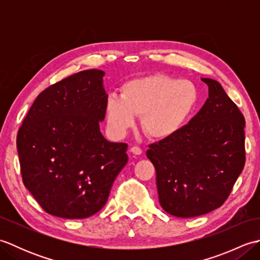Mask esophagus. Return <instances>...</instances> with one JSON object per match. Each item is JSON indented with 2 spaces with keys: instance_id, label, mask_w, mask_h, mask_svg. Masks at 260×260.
Here are the masks:
<instances>
[{
  "instance_id": "1",
  "label": "esophagus",
  "mask_w": 260,
  "mask_h": 260,
  "mask_svg": "<svg viewBox=\"0 0 260 260\" xmlns=\"http://www.w3.org/2000/svg\"><path fill=\"white\" fill-rule=\"evenodd\" d=\"M129 151L133 154H136V155H141L142 154V148L139 146H132Z\"/></svg>"
}]
</instances>
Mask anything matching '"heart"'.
Here are the masks:
<instances>
[{
  "label": "heart",
  "mask_w": 260,
  "mask_h": 260,
  "mask_svg": "<svg viewBox=\"0 0 260 260\" xmlns=\"http://www.w3.org/2000/svg\"><path fill=\"white\" fill-rule=\"evenodd\" d=\"M199 90L191 81L152 75L127 81L121 96H109L106 113L115 133L124 134L141 116V128L152 140H167L182 128L198 106Z\"/></svg>",
  "instance_id": "heart-1"
}]
</instances>
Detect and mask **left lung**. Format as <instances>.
Masks as SVG:
<instances>
[{
    "label": "left lung",
    "mask_w": 260,
    "mask_h": 260,
    "mask_svg": "<svg viewBox=\"0 0 260 260\" xmlns=\"http://www.w3.org/2000/svg\"><path fill=\"white\" fill-rule=\"evenodd\" d=\"M209 98L190 123L146 156L156 171L159 204L179 218L206 214L230 196L246 162L245 117L218 81L202 78Z\"/></svg>",
    "instance_id": "obj_1"
}]
</instances>
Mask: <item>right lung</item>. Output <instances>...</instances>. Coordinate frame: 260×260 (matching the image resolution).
Wrapping results in <instances>:
<instances>
[{
    "mask_svg": "<svg viewBox=\"0 0 260 260\" xmlns=\"http://www.w3.org/2000/svg\"><path fill=\"white\" fill-rule=\"evenodd\" d=\"M104 71L84 70L39 93L16 136L23 184L49 214L84 219L108 200L128 156L99 131L108 95Z\"/></svg>",
    "mask_w": 260,
    "mask_h": 260,
    "instance_id": "1",
    "label": "right lung"
}]
</instances>
